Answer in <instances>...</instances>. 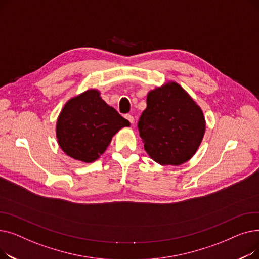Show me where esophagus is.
Wrapping results in <instances>:
<instances>
[{
  "instance_id": "obj_1",
  "label": "esophagus",
  "mask_w": 259,
  "mask_h": 259,
  "mask_svg": "<svg viewBox=\"0 0 259 259\" xmlns=\"http://www.w3.org/2000/svg\"><path fill=\"white\" fill-rule=\"evenodd\" d=\"M125 118H127L130 122H131V124H133V121H134V117L131 115V114H126L125 115Z\"/></svg>"
}]
</instances>
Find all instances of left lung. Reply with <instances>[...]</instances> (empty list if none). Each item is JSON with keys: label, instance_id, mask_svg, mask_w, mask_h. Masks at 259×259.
<instances>
[{"label": "left lung", "instance_id": "1", "mask_svg": "<svg viewBox=\"0 0 259 259\" xmlns=\"http://www.w3.org/2000/svg\"><path fill=\"white\" fill-rule=\"evenodd\" d=\"M145 151L161 166H180L196 153L206 131L202 110L176 81L148 92L139 121Z\"/></svg>", "mask_w": 259, "mask_h": 259}]
</instances>
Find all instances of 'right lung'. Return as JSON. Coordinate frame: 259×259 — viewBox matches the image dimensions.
I'll return each mask as SVG.
<instances>
[{
    "label": "right lung",
    "instance_id": "1",
    "mask_svg": "<svg viewBox=\"0 0 259 259\" xmlns=\"http://www.w3.org/2000/svg\"><path fill=\"white\" fill-rule=\"evenodd\" d=\"M129 126L130 122L101 98L98 89H88L64 105L56 134L66 155L89 164L106 151L121 128Z\"/></svg>",
    "mask_w": 259,
    "mask_h": 259
}]
</instances>
